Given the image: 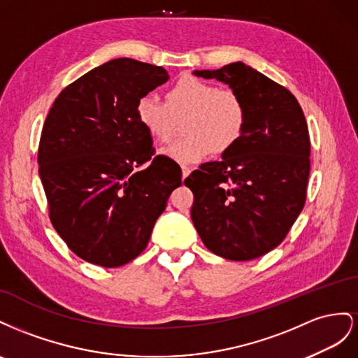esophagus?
I'll use <instances>...</instances> for the list:
<instances>
[{"instance_id":"obj_1","label":"esophagus","mask_w":358,"mask_h":358,"mask_svg":"<svg viewBox=\"0 0 358 358\" xmlns=\"http://www.w3.org/2000/svg\"><path fill=\"white\" fill-rule=\"evenodd\" d=\"M181 171H182V180L185 178H187L189 177V173L192 172V168H189V166H181Z\"/></svg>"}]
</instances>
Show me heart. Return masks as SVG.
Returning <instances> with one entry per match:
<instances>
[{
  "mask_svg": "<svg viewBox=\"0 0 358 358\" xmlns=\"http://www.w3.org/2000/svg\"><path fill=\"white\" fill-rule=\"evenodd\" d=\"M186 117L182 136L162 150L180 165L206 159L211 150L216 155L227 152L243 136L248 122V106L237 91L219 88L195 76L178 79L166 93V103L144 96L136 103V118L147 134L156 141H166L173 118Z\"/></svg>",
  "mask_w": 358,
  "mask_h": 358,
  "instance_id": "b5f03b06",
  "label": "heart"
}]
</instances>
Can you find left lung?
Wrapping results in <instances>:
<instances>
[{"label":"left lung","mask_w":358,"mask_h":358,"mask_svg":"<svg viewBox=\"0 0 358 358\" xmlns=\"http://www.w3.org/2000/svg\"><path fill=\"white\" fill-rule=\"evenodd\" d=\"M193 75L227 84L248 106L237 144L185 180L195 196L193 224L219 257L259 258L279 246L304 207L310 171L308 122L287 88L241 61Z\"/></svg>","instance_id":"8db88e82"}]
</instances>
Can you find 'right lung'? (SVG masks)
Returning <instances> with one entry per match:
<instances>
[{
    "label": "right lung",
    "instance_id": "1",
    "mask_svg": "<svg viewBox=\"0 0 358 358\" xmlns=\"http://www.w3.org/2000/svg\"><path fill=\"white\" fill-rule=\"evenodd\" d=\"M168 71L115 58L61 91L38 145L49 217L70 250L100 267H121L147 248L181 168L156 156L136 103Z\"/></svg>",
    "mask_w": 358,
    "mask_h": 358
}]
</instances>
